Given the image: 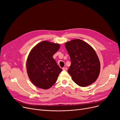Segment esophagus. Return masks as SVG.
Masks as SVG:
<instances>
[{"mask_svg":"<svg viewBox=\"0 0 120 120\" xmlns=\"http://www.w3.org/2000/svg\"><path fill=\"white\" fill-rule=\"evenodd\" d=\"M62 70L63 71H67V68L66 67H64L62 68Z\"/></svg>","mask_w":120,"mask_h":120,"instance_id":"esophagus-1","label":"esophagus"}]
</instances>
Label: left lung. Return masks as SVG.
<instances>
[{"label":"left lung","mask_w":120,"mask_h":120,"mask_svg":"<svg viewBox=\"0 0 120 120\" xmlns=\"http://www.w3.org/2000/svg\"><path fill=\"white\" fill-rule=\"evenodd\" d=\"M65 46L70 56L71 65L68 71L72 80L80 86L91 85L100 72V62L93 48L86 42L75 39Z\"/></svg>","instance_id":"8db88e82"}]
</instances>
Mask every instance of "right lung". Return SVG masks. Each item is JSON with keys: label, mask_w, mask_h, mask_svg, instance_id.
Returning <instances> with one entry per match:
<instances>
[{"label": "right lung", "mask_w": 120, "mask_h": 120, "mask_svg": "<svg viewBox=\"0 0 120 120\" xmlns=\"http://www.w3.org/2000/svg\"><path fill=\"white\" fill-rule=\"evenodd\" d=\"M60 47L59 44L43 41L30 50L26 62L27 71L30 81L40 89L51 87L62 71L52 57Z\"/></svg>", "instance_id": "right-lung-1"}]
</instances>
